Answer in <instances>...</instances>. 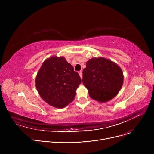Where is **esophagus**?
I'll use <instances>...</instances> for the list:
<instances>
[{
    "mask_svg": "<svg viewBox=\"0 0 154 154\" xmlns=\"http://www.w3.org/2000/svg\"><path fill=\"white\" fill-rule=\"evenodd\" d=\"M79 76L80 77V78H82V71H80V72H79Z\"/></svg>",
    "mask_w": 154,
    "mask_h": 154,
    "instance_id": "obj_1",
    "label": "esophagus"
}]
</instances>
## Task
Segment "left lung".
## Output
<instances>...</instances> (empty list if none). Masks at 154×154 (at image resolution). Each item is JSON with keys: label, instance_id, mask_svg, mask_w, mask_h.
<instances>
[{"label": "left lung", "instance_id": "8db88e82", "mask_svg": "<svg viewBox=\"0 0 154 154\" xmlns=\"http://www.w3.org/2000/svg\"><path fill=\"white\" fill-rule=\"evenodd\" d=\"M82 73V82L88 95L99 102L114 98L123 85L122 69L114 62L102 57L88 60Z\"/></svg>", "mask_w": 154, "mask_h": 154}]
</instances>
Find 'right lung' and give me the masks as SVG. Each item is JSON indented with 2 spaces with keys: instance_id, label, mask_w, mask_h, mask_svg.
Wrapping results in <instances>:
<instances>
[{
  "instance_id": "right-lung-1",
  "label": "right lung",
  "mask_w": 154,
  "mask_h": 154,
  "mask_svg": "<svg viewBox=\"0 0 154 154\" xmlns=\"http://www.w3.org/2000/svg\"><path fill=\"white\" fill-rule=\"evenodd\" d=\"M81 79L63 57L52 56L40 67L35 87L41 98L48 105L63 108L74 100Z\"/></svg>"
}]
</instances>
